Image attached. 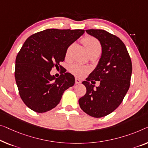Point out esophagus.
Segmentation results:
<instances>
[{"instance_id":"obj_1","label":"esophagus","mask_w":148,"mask_h":148,"mask_svg":"<svg viewBox=\"0 0 148 148\" xmlns=\"http://www.w3.org/2000/svg\"><path fill=\"white\" fill-rule=\"evenodd\" d=\"M82 82V81L80 80V79H78V78H76L75 79V83L76 84H80Z\"/></svg>"}]
</instances>
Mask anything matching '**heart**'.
Returning a JSON list of instances; mask_svg holds the SVG:
<instances>
[{
	"mask_svg": "<svg viewBox=\"0 0 148 148\" xmlns=\"http://www.w3.org/2000/svg\"><path fill=\"white\" fill-rule=\"evenodd\" d=\"M82 42L84 45L86 47L87 50L89 54H92V53L98 52L100 53L101 51V45L99 42L98 40L92 36H86L82 39ZM70 47L68 48L66 56H68ZM69 70L71 73L74 74L76 76H82L88 71V68L84 66H82L78 64H73L70 65L69 67Z\"/></svg>",
	"mask_w": 148,
	"mask_h": 148,
	"instance_id": "obj_1",
	"label": "heart"
}]
</instances>
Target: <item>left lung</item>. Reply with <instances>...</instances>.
I'll return each mask as SVG.
<instances>
[{
    "label": "left lung",
    "mask_w": 148,
    "mask_h": 148,
    "mask_svg": "<svg viewBox=\"0 0 148 148\" xmlns=\"http://www.w3.org/2000/svg\"><path fill=\"white\" fill-rule=\"evenodd\" d=\"M86 32L98 40L102 54L95 69L82 82L86 93L78 102L85 113L94 118H102L120 105L129 90L132 61L124 43L115 35L98 29ZM93 80L100 81V86L94 88L95 86L89 84Z\"/></svg>",
    "instance_id": "8db88e82"
}]
</instances>
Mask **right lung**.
I'll return each mask as SVG.
<instances>
[{
	"instance_id": "add662e5",
	"label": "right lung",
	"mask_w": 148,
	"mask_h": 148,
	"mask_svg": "<svg viewBox=\"0 0 148 148\" xmlns=\"http://www.w3.org/2000/svg\"><path fill=\"white\" fill-rule=\"evenodd\" d=\"M84 33L50 28L26 40L16 56L14 76L20 96L30 109L38 113L53 109L65 90L74 85L72 74L66 72L56 78L50 71L64 60L68 47Z\"/></svg>"
}]
</instances>
